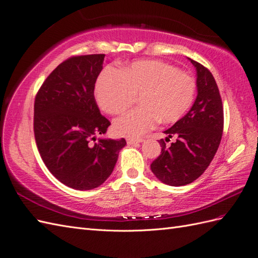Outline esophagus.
<instances>
[{"label":"esophagus","mask_w":258,"mask_h":258,"mask_svg":"<svg viewBox=\"0 0 258 258\" xmlns=\"http://www.w3.org/2000/svg\"><path fill=\"white\" fill-rule=\"evenodd\" d=\"M126 142L128 145H134V144H139V143L144 142V140L143 139H127Z\"/></svg>","instance_id":"34e87169"}]
</instances>
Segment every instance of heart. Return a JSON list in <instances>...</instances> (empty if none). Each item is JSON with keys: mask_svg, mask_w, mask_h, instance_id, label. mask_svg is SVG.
I'll use <instances>...</instances> for the list:
<instances>
[{"mask_svg": "<svg viewBox=\"0 0 258 258\" xmlns=\"http://www.w3.org/2000/svg\"><path fill=\"white\" fill-rule=\"evenodd\" d=\"M196 80L160 60H139L118 70L105 69L95 83L94 95L102 111L117 114L139 97L140 107L117 117V135L141 136L155 123L169 124L189 110L196 94Z\"/></svg>", "mask_w": 258, "mask_h": 258, "instance_id": "b5f03b06", "label": "heart"}]
</instances>
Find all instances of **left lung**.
Wrapping results in <instances>:
<instances>
[{
	"instance_id": "left-lung-1",
	"label": "left lung",
	"mask_w": 258,
	"mask_h": 258,
	"mask_svg": "<svg viewBox=\"0 0 258 258\" xmlns=\"http://www.w3.org/2000/svg\"><path fill=\"white\" fill-rule=\"evenodd\" d=\"M197 71V98L187 114L166 130L161 139V154L151 169L161 182L179 187L195 181L208 168L217 153L223 132V106L212 74L188 58ZM172 136L169 148L165 141Z\"/></svg>"
}]
</instances>
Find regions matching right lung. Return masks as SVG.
Masks as SVG:
<instances>
[{
	"label": "right lung",
	"instance_id": "obj_1",
	"mask_svg": "<svg viewBox=\"0 0 258 258\" xmlns=\"http://www.w3.org/2000/svg\"><path fill=\"white\" fill-rule=\"evenodd\" d=\"M104 57L67 59L47 77L35 99L34 133L41 159L59 181L76 190L103 183L126 145L124 139L95 142L111 125L94 99Z\"/></svg>",
	"mask_w": 258,
	"mask_h": 258
}]
</instances>
